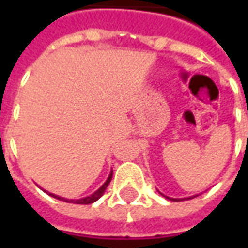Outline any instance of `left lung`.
I'll return each instance as SVG.
<instances>
[{"label": "left lung", "instance_id": "1", "mask_svg": "<svg viewBox=\"0 0 248 248\" xmlns=\"http://www.w3.org/2000/svg\"><path fill=\"white\" fill-rule=\"evenodd\" d=\"M167 199H168V197H167ZM170 200H171V199H170ZM172 200H174V199H172Z\"/></svg>", "mask_w": 248, "mask_h": 248}]
</instances>
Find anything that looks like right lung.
Here are the masks:
<instances>
[{"label": "right lung", "instance_id": "obj_1", "mask_svg": "<svg viewBox=\"0 0 248 248\" xmlns=\"http://www.w3.org/2000/svg\"><path fill=\"white\" fill-rule=\"evenodd\" d=\"M111 176H113V171L110 172L109 178H108V181L103 184V185L100 186L99 189L93 193V195L88 196V197H85V199H80V200H67V199H63V197H59V196H55V195H51L53 197H56V199H59V200H64V202H67V203H77V204H91V203H93V202H96L98 199H99L100 196L105 193V190H106V187L109 186L110 181H111Z\"/></svg>", "mask_w": 248, "mask_h": 248}]
</instances>
